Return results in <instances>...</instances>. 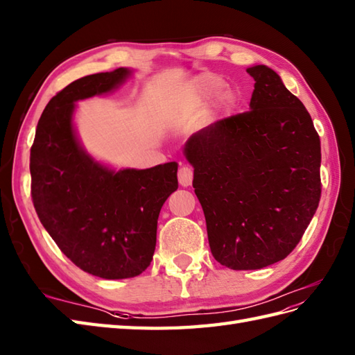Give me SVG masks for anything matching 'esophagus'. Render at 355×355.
Masks as SVG:
<instances>
[{"label":"esophagus","mask_w":355,"mask_h":355,"mask_svg":"<svg viewBox=\"0 0 355 355\" xmlns=\"http://www.w3.org/2000/svg\"><path fill=\"white\" fill-rule=\"evenodd\" d=\"M193 168L189 167H180L179 168V173H178V178H179V184L182 187H189L193 182Z\"/></svg>","instance_id":"esophagus-1"}]
</instances>
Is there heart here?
I'll use <instances>...</instances> for the list:
<instances>
[{
    "instance_id": "heart-1",
    "label": "heart",
    "mask_w": 355,
    "mask_h": 355,
    "mask_svg": "<svg viewBox=\"0 0 355 355\" xmlns=\"http://www.w3.org/2000/svg\"><path fill=\"white\" fill-rule=\"evenodd\" d=\"M224 85V81L218 76L214 75H200L191 83V92L194 96L200 99H212L217 96L218 107L224 111H230L238 105V94L236 92L227 87L221 89Z\"/></svg>"
}]
</instances>
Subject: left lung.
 I'll return each mask as SVG.
<instances>
[{
    "label": "left lung",
    "mask_w": 355,
    "mask_h": 355,
    "mask_svg": "<svg viewBox=\"0 0 355 355\" xmlns=\"http://www.w3.org/2000/svg\"><path fill=\"white\" fill-rule=\"evenodd\" d=\"M250 111L188 138L211 253L230 270H261L297 247L321 197V141L302 102L265 64L247 69Z\"/></svg>",
    "instance_id": "8db88e82"
}]
</instances>
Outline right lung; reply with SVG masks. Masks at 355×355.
I'll use <instances>...</instances> for the list:
<instances>
[{"mask_svg": "<svg viewBox=\"0 0 355 355\" xmlns=\"http://www.w3.org/2000/svg\"><path fill=\"white\" fill-rule=\"evenodd\" d=\"M119 67L80 78L48 102L30 153L31 197L43 227L83 271L107 280L131 279L150 265L159 211L178 189V162L114 170L78 140V101L122 85Z\"/></svg>", "mask_w": 355, "mask_h": 355, "instance_id": "obj_1", "label": "right lung"}]
</instances>
